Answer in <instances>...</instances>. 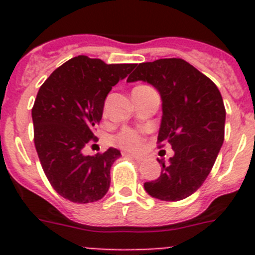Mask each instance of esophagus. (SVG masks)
Segmentation results:
<instances>
[{
    "mask_svg": "<svg viewBox=\"0 0 255 255\" xmlns=\"http://www.w3.org/2000/svg\"><path fill=\"white\" fill-rule=\"evenodd\" d=\"M124 154H125V155H128V157H130V158H134V159H136V161H138V162H140V161H143V159H145V158H144V155L132 154V153H124Z\"/></svg>",
    "mask_w": 255,
    "mask_h": 255,
    "instance_id": "obj_1",
    "label": "esophagus"
}]
</instances>
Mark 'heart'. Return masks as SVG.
<instances>
[{
    "instance_id": "obj_1",
    "label": "heart",
    "mask_w": 255,
    "mask_h": 255,
    "mask_svg": "<svg viewBox=\"0 0 255 255\" xmlns=\"http://www.w3.org/2000/svg\"><path fill=\"white\" fill-rule=\"evenodd\" d=\"M114 143L117 147L129 152H138L143 145V135L130 128H125L114 136Z\"/></svg>"
}]
</instances>
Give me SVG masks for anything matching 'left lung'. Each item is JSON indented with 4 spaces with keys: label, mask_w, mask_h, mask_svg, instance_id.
Masks as SVG:
<instances>
[{
    "label": "left lung",
    "mask_w": 255,
    "mask_h": 255,
    "mask_svg": "<svg viewBox=\"0 0 255 255\" xmlns=\"http://www.w3.org/2000/svg\"><path fill=\"white\" fill-rule=\"evenodd\" d=\"M143 80L162 98V121L157 143H168L175 155L162 164L161 176L144 184L148 194L166 202L185 199L211 172L225 139L224 101L208 76L182 58L143 62L128 82Z\"/></svg>",
    "instance_id": "left-lung-1"
}]
</instances>
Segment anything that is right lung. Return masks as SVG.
Listing matches in <instances>:
<instances>
[{
	"instance_id": "right-lung-1",
	"label": "right lung",
	"mask_w": 255,
	"mask_h": 255,
	"mask_svg": "<svg viewBox=\"0 0 255 255\" xmlns=\"http://www.w3.org/2000/svg\"><path fill=\"white\" fill-rule=\"evenodd\" d=\"M135 66L76 56L39 88L31 108L34 145L49 184L65 199L92 203L108 191L110 170L120 150L84 155L83 148L97 139L94 131L107 94Z\"/></svg>"
}]
</instances>
